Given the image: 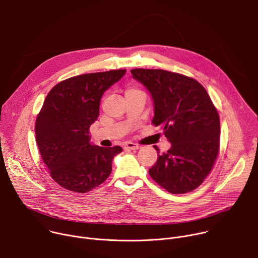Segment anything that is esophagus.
<instances>
[{
	"instance_id": "1",
	"label": "esophagus",
	"mask_w": 258,
	"mask_h": 258,
	"mask_svg": "<svg viewBox=\"0 0 258 258\" xmlns=\"http://www.w3.org/2000/svg\"><path fill=\"white\" fill-rule=\"evenodd\" d=\"M124 148H125V149H128V150H138V149H140V146H139L138 144H135V143L130 142V143H127V144L125 145Z\"/></svg>"
}]
</instances>
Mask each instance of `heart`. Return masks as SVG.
<instances>
[{
    "label": "heart",
    "instance_id": "obj_1",
    "mask_svg": "<svg viewBox=\"0 0 258 258\" xmlns=\"http://www.w3.org/2000/svg\"><path fill=\"white\" fill-rule=\"evenodd\" d=\"M135 92H139V90L134 89V88H131V89H127V90H126L125 95H126V94H132V93H135Z\"/></svg>",
    "mask_w": 258,
    "mask_h": 258
}]
</instances>
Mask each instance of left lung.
<instances>
[{
  "instance_id": "1",
  "label": "left lung",
  "mask_w": 258,
  "mask_h": 258,
  "mask_svg": "<svg viewBox=\"0 0 258 258\" xmlns=\"http://www.w3.org/2000/svg\"><path fill=\"white\" fill-rule=\"evenodd\" d=\"M131 72L149 91L152 123L171 144L149 174L171 194L195 190L211 171L219 149V117L209 95L197 81L179 73L144 68Z\"/></svg>"
}]
</instances>
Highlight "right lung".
I'll list each match as a JSON object with an SVG mask.
<instances>
[{
  "mask_svg": "<svg viewBox=\"0 0 258 258\" xmlns=\"http://www.w3.org/2000/svg\"><path fill=\"white\" fill-rule=\"evenodd\" d=\"M125 75V69L88 73L56 85L36 117L35 137L51 177L64 189L87 193L110 175L119 146L93 145L90 126L99 116L104 92Z\"/></svg>",
  "mask_w": 258,
  "mask_h": 258,
  "instance_id": "1",
  "label": "right lung"
}]
</instances>
